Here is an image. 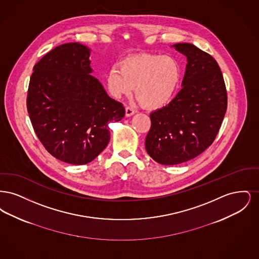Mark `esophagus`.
<instances>
[{"label":"esophagus","mask_w":259,"mask_h":259,"mask_svg":"<svg viewBox=\"0 0 259 259\" xmlns=\"http://www.w3.org/2000/svg\"><path fill=\"white\" fill-rule=\"evenodd\" d=\"M125 113H126V116H131L135 113V111L130 107H126L125 108Z\"/></svg>","instance_id":"obj_1"}]
</instances>
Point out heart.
<instances>
[{
    "label": "heart",
    "mask_w": 259,
    "mask_h": 259,
    "mask_svg": "<svg viewBox=\"0 0 259 259\" xmlns=\"http://www.w3.org/2000/svg\"><path fill=\"white\" fill-rule=\"evenodd\" d=\"M107 74V85L116 98L132 94L148 109L167 105L177 93L183 77L179 60L170 55L142 53L125 58Z\"/></svg>",
    "instance_id": "obj_1"
}]
</instances>
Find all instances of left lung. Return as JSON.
Here are the masks:
<instances>
[{
    "instance_id": "obj_1",
    "label": "left lung",
    "mask_w": 259,
    "mask_h": 259,
    "mask_svg": "<svg viewBox=\"0 0 259 259\" xmlns=\"http://www.w3.org/2000/svg\"><path fill=\"white\" fill-rule=\"evenodd\" d=\"M186 57L183 88L165 107L150 113L148 155L162 165L195 158L214 141L227 109V92L218 62L191 44H176Z\"/></svg>"
}]
</instances>
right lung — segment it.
Here are the masks:
<instances>
[{"label":"right lung","mask_w":259,"mask_h":259,"mask_svg":"<svg viewBox=\"0 0 259 259\" xmlns=\"http://www.w3.org/2000/svg\"><path fill=\"white\" fill-rule=\"evenodd\" d=\"M90 50L64 44L34 66L27 110L38 140L59 160L83 165L110 141L109 122L125 115L123 105L107 94L91 75Z\"/></svg>","instance_id":"1"}]
</instances>
